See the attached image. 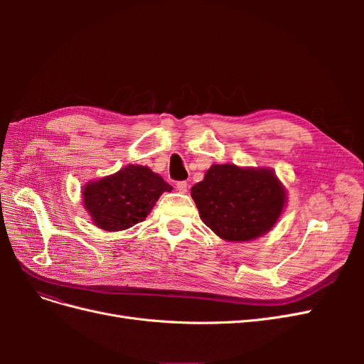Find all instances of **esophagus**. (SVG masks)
Instances as JSON below:
<instances>
[{
    "mask_svg": "<svg viewBox=\"0 0 364 364\" xmlns=\"http://www.w3.org/2000/svg\"><path fill=\"white\" fill-rule=\"evenodd\" d=\"M176 190H178L179 193H186V190H188V183H186L185 181H181V182H178L176 183Z\"/></svg>",
    "mask_w": 364,
    "mask_h": 364,
    "instance_id": "esophagus-1",
    "label": "esophagus"
}]
</instances>
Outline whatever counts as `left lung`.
Masks as SVG:
<instances>
[{"label": "left lung", "instance_id": "obj_1", "mask_svg": "<svg viewBox=\"0 0 364 364\" xmlns=\"http://www.w3.org/2000/svg\"><path fill=\"white\" fill-rule=\"evenodd\" d=\"M203 223L228 241L253 240L277 223L285 194L272 170L213 165L191 188Z\"/></svg>", "mask_w": 364, "mask_h": 364}]
</instances>
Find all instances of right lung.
Here are the masks:
<instances>
[{
	"label": "right lung",
	"mask_w": 364,
	"mask_h": 364,
	"mask_svg": "<svg viewBox=\"0 0 364 364\" xmlns=\"http://www.w3.org/2000/svg\"><path fill=\"white\" fill-rule=\"evenodd\" d=\"M173 186L142 165H129L112 176L91 182L83 203L94 223L105 230H123L146 220L159 196Z\"/></svg>",
	"instance_id": "right-lung-1"
}]
</instances>
